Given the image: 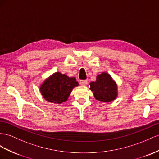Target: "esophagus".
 <instances>
[{"label": "esophagus", "instance_id": "1", "mask_svg": "<svg viewBox=\"0 0 159 159\" xmlns=\"http://www.w3.org/2000/svg\"><path fill=\"white\" fill-rule=\"evenodd\" d=\"M80 84L83 86H85V85L87 84V80H80Z\"/></svg>", "mask_w": 159, "mask_h": 159}]
</instances>
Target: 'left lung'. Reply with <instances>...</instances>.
I'll use <instances>...</instances> for the list:
<instances>
[{
    "mask_svg": "<svg viewBox=\"0 0 159 159\" xmlns=\"http://www.w3.org/2000/svg\"><path fill=\"white\" fill-rule=\"evenodd\" d=\"M89 84L91 91L93 92L97 100L102 102H111L117 96V84L106 72L97 76L96 81L91 82Z\"/></svg>",
    "mask_w": 159,
    "mask_h": 159,
    "instance_id": "8db88e82",
    "label": "left lung"
}]
</instances>
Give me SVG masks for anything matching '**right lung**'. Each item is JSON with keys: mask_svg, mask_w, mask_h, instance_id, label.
Segmentation results:
<instances>
[{"mask_svg": "<svg viewBox=\"0 0 159 159\" xmlns=\"http://www.w3.org/2000/svg\"><path fill=\"white\" fill-rule=\"evenodd\" d=\"M79 86L75 77L57 72L44 80L40 87L43 98L50 103L61 104L67 101L74 87Z\"/></svg>", "mask_w": 159, "mask_h": 159, "instance_id": "1", "label": "right lung"}]
</instances>
